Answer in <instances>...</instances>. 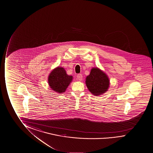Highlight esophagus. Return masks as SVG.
<instances>
[{"label": "esophagus", "instance_id": "esophagus-1", "mask_svg": "<svg viewBox=\"0 0 153 153\" xmlns=\"http://www.w3.org/2000/svg\"><path fill=\"white\" fill-rule=\"evenodd\" d=\"M77 79L79 81H82V75L81 74H79L77 75Z\"/></svg>", "mask_w": 153, "mask_h": 153}]
</instances>
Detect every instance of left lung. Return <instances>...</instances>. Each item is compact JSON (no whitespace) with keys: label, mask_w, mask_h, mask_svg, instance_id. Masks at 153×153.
I'll return each instance as SVG.
<instances>
[{"label":"left lung","mask_w":153,"mask_h":153,"mask_svg":"<svg viewBox=\"0 0 153 153\" xmlns=\"http://www.w3.org/2000/svg\"><path fill=\"white\" fill-rule=\"evenodd\" d=\"M85 84L91 94L100 96L107 91L110 87V80L107 74L97 67L92 68L85 79Z\"/></svg>","instance_id":"8db88e82"}]
</instances>
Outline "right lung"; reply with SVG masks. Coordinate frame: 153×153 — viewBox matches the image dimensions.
Wrapping results in <instances>:
<instances>
[{"instance_id":"1","label":"right lung","mask_w":153,"mask_h":153,"mask_svg":"<svg viewBox=\"0 0 153 153\" xmlns=\"http://www.w3.org/2000/svg\"><path fill=\"white\" fill-rule=\"evenodd\" d=\"M72 80L73 76L68 75L63 68L57 66L48 75V83L53 91L62 94L65 92Z\"/></svg>"}]
</instances>
